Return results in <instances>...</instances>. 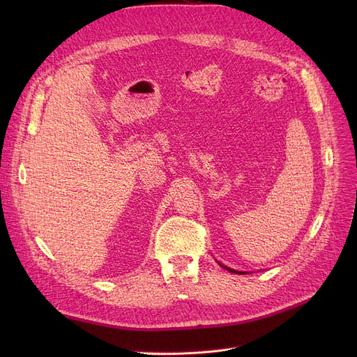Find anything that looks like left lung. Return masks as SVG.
I'll return each instance as SVG.
<instances>
[{"mask_svg": "<svg viewBox=\"0 0 357 357\" xmlns=\"http://www.w3.org/2000/svg\"><path fill=\"white\" fill-rule=\"evenodd\" d=\"M222 266V265H221ZM222 268H226V266H222ZM229 272H233V273H243V272H238V271H234V269H229V268H226Z\"/></svg>", "mask_w": 357, "mask_h": 357, "instance_id": "8db88e82", "label": "left lung"}]
</instances>
